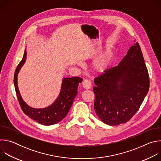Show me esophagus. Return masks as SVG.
<instances>
[{"label": "esophagus", "instance_id": "esophagus-1", "mask_svg": "<svg viewBox=\"0 0 161 161\" xmlns=\"http://www.w3.org/2000/svg\"><path fill=\"white\" fill-rule=\"evenodd\" d=\"M82 85L83 86V88H85V89H90L92 86V83L91 81L88 80H85L83 82H82Z\"/></svg>", "mask_w": 161, "mask_h": 161}]
</instances>
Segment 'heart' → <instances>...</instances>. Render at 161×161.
Wrapping results in <instances>:
<instances>
[{
  "label": "heart",
  "mask_w": 161,
  "mask_h": 161,
  "mask_svg": "<svg viewBox=\"0 0 161 161\" xmlns=\"http://www.w3.org/2000/svg\"><path fill=\"white\" fill-rule=\"evenodd\" d=\"M113 57V55L111 51L104 52L93 62L94 70L97 73L104 72L111 64Z\"/></svg>",
  "instance_id": "obj_1"
}]
</instances>
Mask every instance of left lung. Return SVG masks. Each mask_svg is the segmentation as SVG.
<instances>
[{
  "label": "left lung",
  "instance_id": "1",
  "mask_svg": "<svg viewBox=\"0 0 161 161\" xmlns=\"http://www.w3.org/2000/svg\"><path fill=\"white\" fill-rule=\"evenodd\" d=\"M94 109L106 124L128 122L148 94V69L138 42L129 48L117 66L108 69L94 80Z\"/></svg>",
  "mask_w": 161,
  "mask_h": 161
}]
</instances>
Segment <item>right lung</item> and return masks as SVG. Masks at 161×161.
<instances>
[{
	"mask_svg": "<svg viewBox=\"0 0 161 161\" xmlns=\"http://www.w3.org/2000/svg\"><path fill=\"white\" fill-rule=\"evenodd\" d=\"M26 55L25 50L22 60L16 67L14 75V88L19 104L24 113L32 120L45 125L55 124L63 120L67 115L78 94V83H81L83 79L80 77L64 78L59 96L53 104L42 109L31 108L23 101L17 84L18 74L21 66L25 62Z\"/></svg>",
	"mask_w": 161,
	"mask_h": 161,
	"instance_id": "obj_1",
	"label": "right lung"
}]
</instances>
